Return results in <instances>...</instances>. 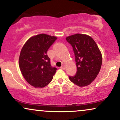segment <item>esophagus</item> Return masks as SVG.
I'll list each match as a JSON object with an SVG mask.
<instances>
[{
  "label": "esophagus",
  "mask_w": 120,
  "mask_h": 120,
  "mask_svg": "<svg viewBox=\"0 0 120 120\" xmlns=\"http://www.w3.org/2000/svg\"><path fill=\"white\" fill-rule=\"evenodd\" d=\"M60 68L62 69H65V65L64 64H63V65L60 67Z\"/></svg>",
  "instance_id": "34e87169"
}]
</instances>
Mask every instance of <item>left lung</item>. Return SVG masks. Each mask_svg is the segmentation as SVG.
I'll use <instances>...</instances> for the list:
<instances>
[{
    "instance_id": "left-lung-1",
    "label": "left lung",
    "mask_w": 120,
    "mask_h": 120,
    "mask_svg": "<svg viewBox=\"0 0 120 120\" xmlns=\"http://www.w3.org/2000/svg\"><path fill=\"white\" fill-rule=\"evenodd\" d=\"M72 46L75 56L77 72L69 79L78 86L90 85L99 73L102 56L97 45L87 35L76 34L66 38Z\"/></svg>"
}]
</instances>
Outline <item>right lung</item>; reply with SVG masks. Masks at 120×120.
I'll return each mask as SVG.
<instances>
[{"label": "right lung", "mask_w": 120, "mask_h": 120, "mask_svg": "<svg viewBox=\"0 0 120 120\" xmlns=\"http://www.w3.org/2000/svg\"><path fill=\"white\" fill-rule=\"evenodd\" d=\"M57 38L45 34L32 37L21 51L19 67L25 80L35 87H44L52 81L57 68L51 65L48 49Z\"/></svg>", "instance_id": "right-lung-1"}]
</instances>
